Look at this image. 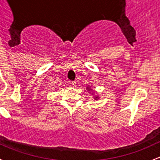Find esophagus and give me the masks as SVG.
<instances>
[{
	"label": "esophagus",
	"instance_id": "1",
	"mask_svg": "<svg viewBox=\"0 0 160 160\" xmlns=\"http://www.w3.org/2000/svg\"><path fill=\"white\" fill-rule=\"evenodd\" d=\"M70 84H71V86L73 87H75L76 86H77V84H76V83L75 82H71V83H70Z\"/></svg>",
	"mask_w": 160,
	"mask_h": 160
}]
</instances>
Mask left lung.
Wrapping results in <instances>:
<instances>
[{
	"mask_svg": "<svg viewBox=\"0 0 160 160\" xmlns=\"http://www.w3.org/2000/svg\"><path fill=\"white\" fill-rule=\"evenodd\" d=\"M87 90H89V91H92V89L90 87H87ZM93 93H94V92H93ZM99 97H100L99 96H96V97H93V98L95 99V100H98Z\"/></svg>",
	"mask_w": 160,
	"mask_h": 160,
	"instance_id": "1",
	"label": "left lung"
}]
</instances>
